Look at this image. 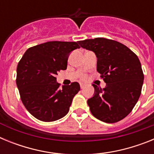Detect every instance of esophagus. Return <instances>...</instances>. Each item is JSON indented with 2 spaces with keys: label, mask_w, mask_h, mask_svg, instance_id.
<instances>
[{
  "label": "esophagus",
  "mask_w": 154,
  "mask_h": 154,
  "mask_svg": "<svg viewBox=\"0 0 154 154\" xmlns=\"http://www.w3.org/2000/svg\"><path fill=\"white\" fill-rule=\"evenodd\" d=\"M85 83H84V82H80V87H81V89H83L84 87H85Z\"/></svg>",
  "instance_id": "1"
}]
</instances>
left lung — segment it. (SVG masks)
I'll return each mask as SVG.
<instances>
[{
    "label": "left lung",
    "mask_w": 154,
    "mask_h": 154,
    "mask_svg": "<svg viewBox=\"0 0 154 154\" xmlns=\"http://www.w3.org/2000/svg\"><path fill=\"white\" fill-rule=\"evenodd\" d=\"M82 48L93 51L97 72L106 85L93 84L95 92L87 100L92 115L108 123H116L130 113L141 94L143 73L138 57L129 48L111 39L79 41Z\"/></svg>",
    "instance_id": "obj_1"
}]
</instances>
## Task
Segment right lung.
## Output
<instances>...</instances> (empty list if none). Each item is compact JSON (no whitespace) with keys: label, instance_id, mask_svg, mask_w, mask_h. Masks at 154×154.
<instances>
[{"label":"right lung","instance_id":"add662e5","mask_svg":"<svg viewBox=\"0 0 154 154\" xmlns=\"http://www.w3.org/2000/svg\"><path fill=\"white\" fill-rule=\"evenodd\" d=\"M79 48L75 42H45L29 48L18 62L17 89L24 106L36 119L52 122L69 112L80 85L75 82L60 89L55 75L67 69L69 54Z\"/></svg>","mask_w":154,"mask_h":154}]
</instances>
